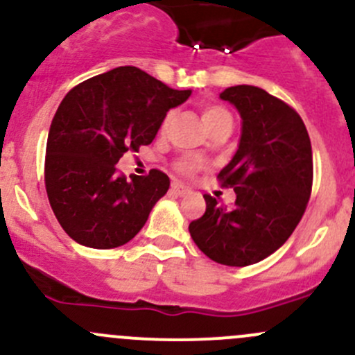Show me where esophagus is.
<instances>
[{"mask_svg":"<svg viewBox=\"0 0 355 355\" xmlns=\"http://www.w3.org/2000/svg\"><path fill=\"white\" fill-rule=\"evenodd\" d=\"M171 192H173V194H177V196H187V194H191V189L189 187H185V185H182V184H178V182H175V184H171Z\"/></svg>","mask_w":355,"mask_h":355,"instance_id":"1","label":"esophagus"}]
</instances>
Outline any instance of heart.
Wrapping results in <instances>:
<instances>
[{
    "instance_id": "1",
    "label": "heart",
    "mask_w": 355,
    "mask_h": 355,
    "mask_svg": "<svg viewBox=\"0 0 355 355\" xmlns=\"http://www.w3.org/2000/svg\"><path fill=\"white\" fill-rule=\"evenodd\" d=\"M171 116H173V111H168L166 116L163 118V123H161V130L163 132L166 130L168 125H170ZM225 120H232V116L230 113H228L225 108H221V106H207V108H204L202 111V121L207 127V130H209L211 127H214L216 123H221V121ZM177 168L178 171H182V173H194V171L199 168V161L196 159V157H184V159L178 161Z\"/></svg>"
}]
</instances>
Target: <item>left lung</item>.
Returning <instances> with one entry per match:
<instances>
[{
	"label": "left lung",
	"mask_w": 355,
	"mask_h": 355,
	"mask_svg": "<svg viewBox=\"0 0 355 355\" xmlns=\"http://www.w3.org/2000/svg\"><path fill=\"white\" fill-rule=\"evenodd\" d=\"M242 118L239 149L218 180L237 194L232 209L204 196L206 213L189 225L192 241L227 266L259 263L287 242L313 189V151L302 118L254 85L220 94Z\"/></svg>",
	"instance_id": "8db88e82"
}]
</instances>
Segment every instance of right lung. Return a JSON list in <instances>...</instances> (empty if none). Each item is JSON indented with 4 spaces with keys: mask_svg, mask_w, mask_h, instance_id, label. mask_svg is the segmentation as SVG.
Returning a JSON list of instances; mask_svg holds the SVG:
<instances>
[{
    "mask_svg": "<svg viewBox=\"0 0 355 355\" xmlns=\"http://www.w3.org/2000/svg\"><path fill=\"white\" fill-rule=\"evenodd\" d=\"M135 67H118L75 85L51 121L44 184L68 237L92 249H114L141 232L170 187L159 170L116 173L127 151L155 141L163 118L189 99Z\"/></svg>",
    "mask_w": 355,
    "mask_h": 355,
    "instance_id": "add662e5",
    "label": "right lung"
}]
</instances>
